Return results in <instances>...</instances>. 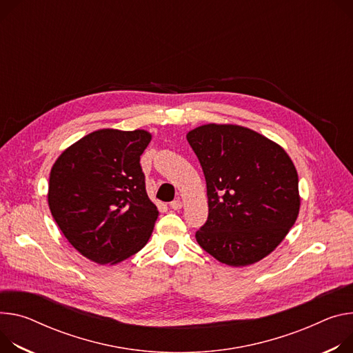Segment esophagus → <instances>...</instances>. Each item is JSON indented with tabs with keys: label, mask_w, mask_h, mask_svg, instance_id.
Here are the masks:
<instances>
[{
	"label": "esophagus",
	"mask_w": 353,
	"mask_h": 353,
	"mask_svg": "<svg viewBox=\"0 0 353 353\" xmlns=\"http://www.w3.org/2000/svg\"><path fill=\"white\" fill-rule=\"evenodd\" d=\"M181 207H183V203H181L180 200H174V201L170 203V208H172V210H176V211H177V210H180Z\"/></svg>",
	"instance_id": "1"
}]
</instances>
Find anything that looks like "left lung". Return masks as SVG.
<instances>
[{"label": "left lung", "instance_id": "obj_1", "mask_svg": "<svg viewBox=\"0 0 353 353\" xmlns=\"http://www.w3.org/2000/svg\"><path fill=\"white\" fill-rule=\"evenodd\" d=\"M203 168L208 219L196 232L216 261L241 268L262 261L294 225L299 174L285 150L249 128L207 123L187 134Z\"/></svg>", "mask_w": 353, "mask_h": 353}]
</instances>
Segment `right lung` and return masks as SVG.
Instances as JSON below:
<instances>
[{"label": "right lung", "instance_id": "1", "mask_svg": "<svg viewBox=\"0 0 353 353\" xmlns=\"http://www.w3.org/2000/svg\"><path fill=\"white\" fill-rule=\"evenodd\" d=\"M150 139L143 130L94 131L63 150L50 170V212L72 246L95 263H119L152 235L159 211L139 163Z\"/></svg>", "mask_w": 353, "mask_h": 353}]
</instances>
